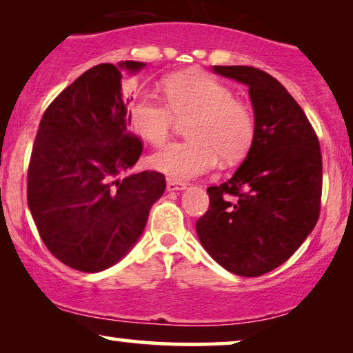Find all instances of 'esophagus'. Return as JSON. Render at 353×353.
<instances>
[{"label":"esophagus","instance_id":"obj_1","mask_svg":"<svg viewBox=\"0 0 353 353\" xmlns=\"http://www.w3.org/2000/svg\"><path fill=\"white\" fill-rule=\"evenodd\" d=\"M186 190V185L181 181H175V180H167V191L168 192H175V191H183Z\"/></svg>","mask_w":353,"mask_h":353}]
</instances>
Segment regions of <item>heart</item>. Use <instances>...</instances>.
<instances>
[{
	"label": "heart",
	"mask_w": 353,
	"mask_h": 353,
	"mask_svg": "<svg viewBox=\"0 0 353 353\" xmlns=\"http://www.w3.org/2000/svg\"><path fill=\"white\" fill-rule=\"evenodd\" d=\"M167 103L138 91L128 103V120L144 141L162 144L176 120H191L190 141L170 143L151 157V165L170 180L186 181L216 165L244 156L254 139L252 110L236 99L233 90L205 72H183L163 83Z\"/></svg>",
	"instance_id": "heart-1"
}]
</instances>
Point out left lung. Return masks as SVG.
<instances>
[{
  "instance_id": "1",
  "label": "left lung",
  "mask_w": 353,
  "mask_h": 353,
  "mask_svg": "<svg viewBox=\"0 0 353 353\" xmlns=\"http://www.w3.org/2000/svg\"><path fill=\"white\" fill-rule=\"evenodd\" d=\"M249 88L255 133L233 176L207 188L210 205L196 221L207 254L239 276H262L286 262L320 216V143L305 112L267 72L214 65Z\"/></svg>"
}]
</instances>
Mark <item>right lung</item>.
Masks as SVG:
<instances>
[{
	"label": "right lung",
	"instance_id": "right-lung-1",
	"mask_svg": "<svg viewBox=\"0 0 353 353\" xmlns=\"http://www.w3.org/2000/svg\"><path fill=\"white\" fill-rule=\"evenodd\" d=\"M146 64H98L67 86L43 114L27 176V202L50 252L67 267L98 273L138 243L165 176L120 178L143 152L130 132L123 72Z\"/></svg>",
	"mask_w": 353,
	"mask_h": 353
}]
</instances>
